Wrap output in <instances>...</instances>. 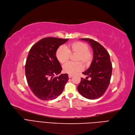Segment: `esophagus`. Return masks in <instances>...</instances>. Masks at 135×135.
<instances>
[{"instance_id": "34e87169", "label": "esophagus", "mask_w": 135, "mask_h": 135, "mask_svg": "<svg viewBox=\"0 0 135 135\" xmlns=\"http://www.w3.org/2000/svg\"><path fill=\"white\" fill-rule=\"evenodd\" d=\"M73 75H71V74H69V78H71V77H73Z\"/></svg>"}]
</instances>
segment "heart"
Masks as SVG:
<instances>
[{
    "instance_id": "b5f03b06",
    "label": "heart",
    "mask_w": 135,
    "mask_h": 135,
    "mask_svg": "<svg viewBox=\"0 0 135 135\" xmlns=\"http://www.w3.org/2000/svg\"><path fill=\"white\" fill-rule=\"evenodd\" d=\"M77 54L76 61H81L84 64H89L93 59V54L89 50L87 44L80 41H76L70 44L65 47L60 46L56 51V57L60 63L64 64L69 59L70 54ZM83 69V65L80 62H69L63 66L65 73L73 74Z\"/></svg>"
}]
</instances>
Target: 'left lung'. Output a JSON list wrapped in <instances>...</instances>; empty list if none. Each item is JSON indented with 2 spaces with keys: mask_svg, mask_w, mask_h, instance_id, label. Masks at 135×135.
<instances>
[{
  "mask_svg": "<svg viewBox=\"0 0 135 135\" xmlns=\"http://www.w3.org/2000/svg\"><path fill=\"white\" fill-rule=\"evenodd\" d=\"M88 41L93 50V59L89 68L82 73L87 76L81 79L78 90L89 99L99 98L104 94L109 86L112 75V66L109 54L98 42L90 38H81ZM91 80L88 81L87 78Z\"/></svg>",
  "mask_w": 135,
  "mask_h": 135,
  "instance_id": "obj_1",
  "label": "left lung"
}]
</instances>
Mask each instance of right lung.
I'll list each match as a JSON object with an SVG mask.
<instances>
[{
  "label": "right lung",
  "mask_w": 135,
  "mask_h": 135,
  "mask_svg": "<svg viewBox=\"0 0 135 135\" xmlns=\"http://www.w3.org/2000/svg\"><path fill=\"white\" fill-rule=\"evenodd\" d=\"M69 39L46 37L30 49L25 65L27 81L33 93L39 99L52 100L60 95L69 80L68 74H61L62 68L56 57L60 45Z\"/></svg>",
  "instance_id": "obj_1"
}]
</instances>
